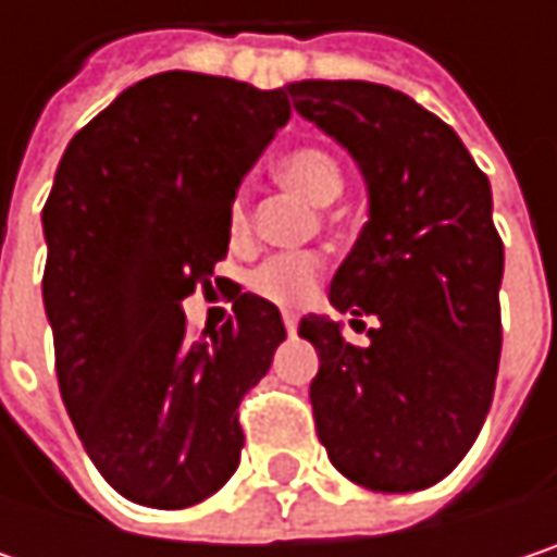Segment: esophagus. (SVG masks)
Wrapping results in <instances>:
<instances>
[{"mask_svg": "<svg viewBox=\"0 0 557 557\" xmlns=\"http://www.w3.org/2000/svg\"><path fill=\"white\" fill-rule=\"evenodd\" d=\"M283 325H286V332H289V335H296V329H299L296 315H283Z\"/></svg>", "mask_w": 557, "mask_h": 557, "instance_id": "34e87169", "label": "esophagus"}]
</instances>
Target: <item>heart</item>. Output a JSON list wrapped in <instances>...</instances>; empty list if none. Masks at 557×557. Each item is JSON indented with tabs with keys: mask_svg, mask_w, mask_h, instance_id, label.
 <instances>
[{
	"mask_svg": "<svg viewBox=\"0 0 557 557\" xmlns=\"http://www.w3.org/2000/svg\"><path fill=\"white\" fill-rule=\"evenodd\" d=\"M277 180L286 189L309 199L312 206H329L345 189V170L338 158L312 145L286 151L277 161ZM228 235L235 242H245L251 235V202L245 189H238L228 202ZM319 277H322V258L277 255L251 274V289L277 306H302L315 293Z\"/></svg>",
	"mask_w": 557,
	"mask_h": 557,
	"instance_id": "obj_1",
	"label": "heart"
}]
</instances>
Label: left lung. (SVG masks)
Instances as JSON below:
<instances>
[{
    "label": "left lung",
    "mask_w": 557,
    "mask_h": 557,
    "mask_svg": "<svg viewBox=\"0 0 557 557\" xmlns=\"http://www.w3.org/2000/svg\"><path fill=\"white\" fill-rule=\"evenodd\" d=\"M286 92L351 151L371 196V222L332 280L335 309L381 322L371 345L355 348L322 315L299 322L319 351V442L361 487H432L474 445L497 387L503 242L487 173L438 115L389 86L299 79Z\"/></svg>",
    "instance_id": "left-lung-1"
}]
</instances>
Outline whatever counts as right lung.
<instances>
[{"mask_svg":"<svg viewBox=\"0 0 557 557\" xmlns=\"http://www.w3.org/2000/svg\"><path fill=\"white\" fill-rule=\"evenodd\" d=\"M289 119L286 89L168 70L73 135L45 202V309L57 384L99 474L132 503L183 509L238 468V403L286 338L274 302L232 289L189 338L183 299L212 289L228 202ZM225 277H215V286Z\"/></svg>","mask_w":557,"mask_h":557,"instance_id":"obj_1","label":"right lung"}]
</instances>
